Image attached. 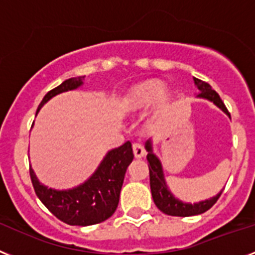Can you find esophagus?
<instances>
[{"mask_svg":"<svg viewBox=\"0 0 255 255\" xmlns=\"http://www.w3.org/2000/svg\"><path fill=\"white\" fill-rule=\"evenodd\" d=\"M133 154H134V157L136 158H144L145 157V154H146V151H145L144 146L141 144H133Z\"/></svg>","mask_w":255,"mask_h":255,"instance_id":"34e87169","label":"esophagus"}]
</instances>
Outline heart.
Segmentation results:
<instances>
[{
    "label": "heart",
    "mask_w": 255,
    "mask_h": 255,
    "mask_svg": "<svg viewBox=\"0 0 255 255\" xmlns=\"http://www.w3.org/2000/svg\"><path fill=\"white\" fill-rule=\"evenodd\" d=\"M170 101V92L160 80H147L132 87L122 98V108L127 113L144 111L157 104L159 109Z\"/></svg>",
    "instance_id": "heart-1"
}]
</instances>
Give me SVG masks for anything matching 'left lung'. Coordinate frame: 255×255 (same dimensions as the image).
Masks as SVG:
<instances>
[{"label":"left lung","mask_w":255,"mask_h":255,"mask_svg":"<svg viewBox=\"0 0 255 255\" xmlns=\"http://www.w3.org/2000/svg\"><path fill=\"white\" fill-rule=\"evenodd\" d=\"M194 85L198 89V93H196L197 98H202L209 102H213L218 109L223 111L224 114L228 115L231 118L230 113L224 106L223 101L220 100L219 95L214 91L210 85L205 83V81L200 80V79L193 78ZM145 149L147 151L146 159L149 162V175H150V189L151 196H153V201L155 206L159 209L162 213L167 214V215H172V217H193V215H200V214L205 213L213 206L220 197L223 189L220 190L219 193L215 194L214 197H210L207 200L198 201V202H185V201L177 198L171 189L168 188L167 181H166V176H164L163 166L160 162L159 157L154 153L153 149V140L149 138L145 144Z\"/></svg>","instance_id":"8db88e82"}]
</instances>
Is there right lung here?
<instances>
[{
	"label": "right lung",
	"mask_w": 255,
	"mask_h": 255,
	"mask_svg": "<svg viewBox=\"0 0 255 255\" xmlns=\"http://www.w3.org/2000/svg\"><path fill=\"white\" fill-rule=\"evenodd\" d=\"M85 76H75L48 92L38 105L40 109L55 96L75 91L84 85ZM133 160L132 144L111 149L98 164L95 172L84 183L68 189H55L42 184L29 164V175L35 192L54 217L70 226H93L113 215L119 204V194L128 166Z\"/></svg>",
	"instance_id": "obj_1"
}]
</instances>
